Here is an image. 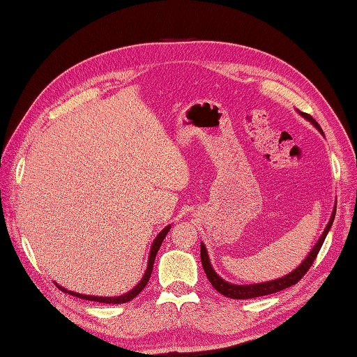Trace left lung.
<instances>
[{"mask_svg": "<svg viewBox=\"0 0 357 357\" xmlns=\"http://www.w3.org/2000/svg\"><path fill=\"white\" fill-rule=\"evenodd\" d=\"M302 117H305L308 122H311L312 125H314L320 132L321 128L320 125L312 119L310 114L307 113H302L299 112ZM335 213H337V207H333V211H332V215L331 219L326 225L325 231H323L321 236L319 238V241L316 243V245L312 247V250L308 253V256L302 261V264L295 269V271L289 273L287 275L284 277H280L277 280H271V282H265V283H255V284H232L229 282H225V280L222 277L218 275V273L214 271L211 264H210V257H208V253H207V248H205L204 244H201V262H202V268L205 274H207V278L210 280V283L213 284V287L219 291V294L228 296V298H232V299H250V298H257V296H265V295H271V294H277V291L283 290V289H287L290 286L296 284L299 280L304 277L307 274V271L310 269V266L312 265V262H314V259L317 257L320 248L323 245V241H325L326 235L331 229V226L333 223V219H335Z\"/></svg>", "mask_w": 357, "mask_h": 357, "instance_id": "obj_1", "label": "left lung"}]
</instances>
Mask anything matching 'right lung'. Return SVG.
<instances>
[{
	"instance_id": "right-lung-1",
	"label": "right lung",
	"mask_w": 357,
	"mask_h": 357,
	"mask_svg": "<svg viewBox=\"0 0 357 357\" xmlns=\"http://www.w3.org/2000/svg\"><path fill=\"white\" fill-rule=\"evenodd\" d=\"M169 229H171V225L165 226V228L162 229V231L158 234V236L155 238V241H153L152 247H150L149 264H147V269H146V273H144V275H143V278H142V282H139V283H138L132 290H129L128 294H125V295H121V296H91V295L75 294V291H71V290L63 289V287H62V286H59L58 283H55V284H56L62 291H66V294H70V295H73V296H77V298H82V299H86V301L102 302V304H125V302H129L131 299H134V298L139 294V291H142V290L146 287V284L149 283V278H150V275H152V271H153V264H155L156 253H158L159 247H160L162 241H164V238L167 236V234H168V231H169Z\"/></svg>"
}]
</instances>
